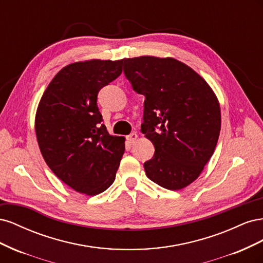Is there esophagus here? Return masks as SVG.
<instances>
[{
  "label": "esophagus",
  "mask_w": 263,
  "mask_h": 263,
  "mask_svg": "<svg viewBox=\"0 0 263 263\" xmlns=\"http://www.w3.org/2000/svg\"><path fill=\"white\" fill-rule=\"evenodd\" d=\"M137 138H138V135L136 133H133V134H130V135H128V136H127V140L129 141V144H134V142L137 140Z\"/></svg>",
  "instance_id": "1"
}]
</instances>
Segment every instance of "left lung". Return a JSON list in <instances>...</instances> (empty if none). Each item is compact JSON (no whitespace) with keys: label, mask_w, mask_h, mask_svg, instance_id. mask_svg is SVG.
Here are the masks:
<instances>
[{"label":"left lung","mask_w":263,"mask_h":263,"mask_svg":"<svg viewBox=\"0 0 263 263\" xmlns=\"http://www.w3.org/2000/svg\"><path fill=\"white\" fill-rule=\"evenodd\" d=\"M133 89L145 95L141 133L155 146L145 162L148 179L178 191L194 182L209 162L219 137V102L197 72L174 58H125Z\"/></svg>","instance_id":"left-lung-1"}]
</instances>
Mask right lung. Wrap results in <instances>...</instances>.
<instances>
[{"label": "right lung", "instance_id": "1", "mask_svg": "<svg viewBox=\"0 0 263 263\" xmlns=\"http://www.w3.org/2000/svg\"><path fill=\"white\" fill-rule=\"evenodd\" d=\"M122 60L91 59L63 67L39 101L35 132L51 171L79 193L97 195L115 180L125 137L109 135L98 93L121 76Z\"/></svg>", "mask_w": 263, "mask_h": 263}]
</instances>
